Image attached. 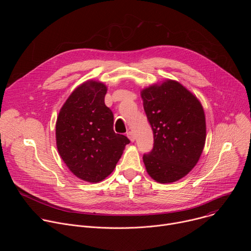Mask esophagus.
I'll return each mask as SVG.
<instances>
[{"label": "esophagus", "mask_w": 251, "mask_h": 251, "mask_svg": "<svg viewBox=\"0 0 251 251\" xmlns=\"http://www.w3.org/2000/svg\"><path fill=\"white\" fill-rule=\"evenodd\" d=\"M127 137H128L132 142H134V141H135V135H134V133H133L132 131L127 132Z\"/></svg>", "instance_id": "1"}]
</instances>
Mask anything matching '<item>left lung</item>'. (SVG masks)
<instances>
[{"mask_svg": "<svg viewBox=\"0 0 251 251\" xmlns=\"http://www.w3.org/2000/svg\"><path fill=\"white\" fill-rule=\"evenodd\" d=\"M154 135L143 155L148 174L159 183L180 180L198 163L205 142V117L198 98L181 83L167 80L141 92Z\"/></svg>", "mask_w": 251, "mask_h": 251, "instance_id": "left-lung-1", "label": "left lung"}]
</instances>
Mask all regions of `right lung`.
<instances>
[{"label":"right lung","instance_id":"1","mask_svg":"<svg viewBox=\"0 0 251 251\" xmlns=\"http://www.w3.org/2000/svg\"><path fill=\"white\" fill-rule=\"evenodd\" d=\"M106 86L89 80L79 85L59 111L58 153L77 177L98 183L109 176L130 140L113 130V113L105 105Z\"/></svg>","mask_w":251,"mask_h":251}]
</instances>
